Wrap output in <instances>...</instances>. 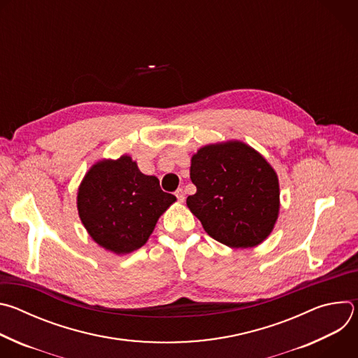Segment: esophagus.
Listing matches in <instances>:
<instances>
[{"instance_id": "34e87169", "label": "esophagus", "mask_w": 358, "mask_h": 358, "mask_svg": "<svg viewBox=\"0 0 358 358\" xmlns=\"http://www.w3.org/2000/svg\"><path fill=\"white\" fill-rule=\"evenodd\" d=\"M176 196H177V199H178L180 202H184V199H185V194H184L182 188H178V189L176 191Z\"/></svg>"}]
</instances>
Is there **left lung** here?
I'll use <instances>...</instances> for the list:
<instances>
[{
    "label": "left lung",
    "instance_id": "1",
    "mask_svg": "<svg viewBox=\"0 0 358 358\" xmlns=\"http://www.w3.org/2000/svg\"><path fill=\"white\" fill-rule=\"evenodd\" d=\"M196 187L187 206L215 241L245 249L272 232L279 214V181L269 163L241 141L210 144L191 159Z\"/></svg>",
    "mask_w": 358,
    "mask_h": 358
}]
</instances>
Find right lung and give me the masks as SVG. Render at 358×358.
Masks as SVG:
<instances>
[{"instance_id":"add662e5","label":"right lung","mask_w":358,"mask_h":358,"mask_svg":"<svg viewBox=\"0 0 358 358\" xmlns=\"http://www.w3.org/2000/svg\"><path fill=\"white\" fill-rule=\"evenodd\" d=\"M176 201L155 176L129 157L103 160L85 176L78 192L79 217L89 235L117 255L141 248L160 215Z\"/></svg>"}]
</instances>
